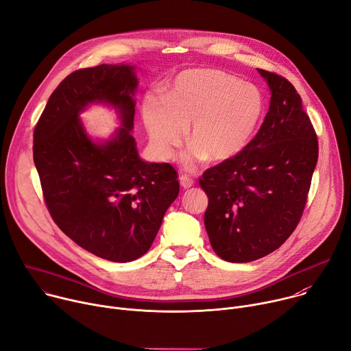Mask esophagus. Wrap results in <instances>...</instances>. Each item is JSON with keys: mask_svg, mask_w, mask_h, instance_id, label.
I'll use <instances>...</instances> for the list:
<instances>
[{"mask_svg": "<svg viewBox=\"0 0 351 351\" xmlns=\"http://www.w3.org/2000/svg\"><path fill=\"white\" fill-rule=\"evenodd\" d=\"M179 180H180V186H182L183 189H189V187H191V186L194 184V180H193L190 176H187V175H182V176L179 178Z\"/></svg>", "mask_w": 351, "mask_h": 351, "instance_id": "esophagus-1", "label": "esophagus"}]
</instances>
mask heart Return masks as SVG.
Listing matches in <instances>:
<instances>
[{"label": "heart", "instance_id": "b5f03b06", "mask_svg": "<svg viewBox=\"0 0 351 351\" xmlns=\"http://www.w3.org/2000/svg\"><path fill=\"white\" fill-rule=\"evenodd\" d=\"M261 91L215 69H191L176 76L165 97L149 95L143 119L149 143L162 160L173 157L186 128L193 145L183 157L187 169L207 158L226 162L254 138L264 117Z\"/></svg>", "mask_w": 351, "mask_h": 351}]
</instances>
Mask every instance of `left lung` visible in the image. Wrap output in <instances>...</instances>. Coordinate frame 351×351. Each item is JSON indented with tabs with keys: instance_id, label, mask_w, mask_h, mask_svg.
<instances>
[{
	"instance_id": "8db88e82",
	"label": "left lung",
	"mask_w": 351,
	"mask_h": 351,
	"mask_svg": "<svg viewBox=\"0 0 351 351\" xmlns=\"http://www.w3.org/2000/svg\"><path fill=\"white\" fill-rule=\"evenodd\" d=\"M271 90L265 119L244 152L208 168L204 223L218 257L250 263L279 248L302 219L318 160V137L302 97L283 76L258 69Z\"/></svg>"
}]
</instances>
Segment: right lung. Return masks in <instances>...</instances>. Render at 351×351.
Here are the masks:
<instances>
[{"label": "right lung", "mask_w": 351, "mask_h": 351, "mask_svg": "<svg viewBox=\"0 0 351 351\" xmlns=\"http://www.w3.org/2000/svg\"><path fill=\"white\" fill-rule=\"evenodd\" d=\"M137 79L130 65H98L68 75L34 128L33 160L43 197L58 228L88 253L129 263L152 247L179 194L178 172L138 158L130 130ZM91 102L115 106L123 128L97 145L78 112Z\"/></svg>", "instance_id": "1"}]
</instances>
